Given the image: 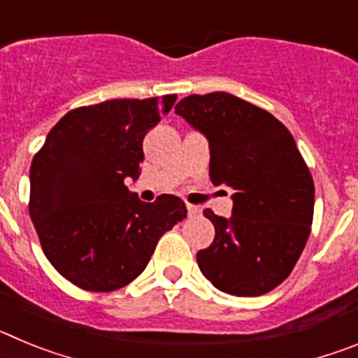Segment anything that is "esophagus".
I'll list each match as a JSON object with an SVG mask.
<instances>
[{
	"label": "esophagus",
	"instance_id": "1",
	"mask_svg": "<svg viewBox=\"0 0 358 358\" xmlns=\"http://www.w3.org/2000/svg\"><path fill=\"white\" fill-rule=\"evenodd\" d=\"M186 210H188L189 217H199L201 215V208L194 206V204H186Z\"/></svg>",
	"mask_w": 358,
	"mask_h": 358
}]
</instances>
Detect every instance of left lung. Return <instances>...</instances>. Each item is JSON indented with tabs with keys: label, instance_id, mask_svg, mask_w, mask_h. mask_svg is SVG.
Segmentation results:
<instances>
[{
	"label": "left lung",
	"instance_id": "1",
	"mask_svg": "<svg viewBox=\"0 0 358 358\" xmlns=\"http://www.w3.org/2000/svg\"><path fill=\"white\" fill-rule=\"evenodd\" d=\"M176 113L210 141V177L233 194V215L197 252L201 273L231 296H262L292 273L312 229L314 179L289 129L229 93L189 94Z\"/></svg>",
	"mask_w": 358,
	"mask_h": 358
}]
</instances>
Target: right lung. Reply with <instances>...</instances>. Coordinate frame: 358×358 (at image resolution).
I'll return each mask as SVG.
<instances>
[{"label": "right lung", "mask_w": 358, "mask_h": 358, "mask_svg": "<svg viewBox=\"0 0 358 358\" xmlns=\"http://www.w3.org/2000/svg\"><path fill=\"white\" fill-rule=\"evenodd\" d=\"M177 94L122 98L69 110L48 132L30 166L28 211L50 264L73 285L113 292L145 271L157 242L186 217L185 202H141L143 138Z\"/></svg>", "instance_id": "1"}]
</instances>
